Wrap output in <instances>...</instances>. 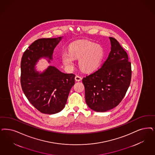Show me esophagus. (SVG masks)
I'll use <instances>...</instances> for the list:
<instances>
[{
	"mask_svg": "<svg viewBox=\"0 0 155 155\" xmlns=\"http://www.w3.org/2000/svg\"><path fill=\"white\" fill-rule=\"evenodd\" d=\"M75 80L76 81H80L82 80V77L79 75H76L75 77Z\"/></svg>",
	"mask_w": 155,
	"mask_h": 155,
	"instance_id": "1",
	"label": "esophagus"
}]
</instances>
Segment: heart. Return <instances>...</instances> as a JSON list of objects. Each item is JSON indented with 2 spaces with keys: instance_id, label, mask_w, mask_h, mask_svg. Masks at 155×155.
I'll return each mask as SVG.
<instances>
[{
  "instance_id": "heart-1",
  "label": "heart",
  "mask_w": 155,
  "mask_h": 155,
  "mask_svg": "<svg viewBox=\"0 0 155 155\" xmlns=\"http://www.w3.org/2000/svg\"><path fill=\"white\" fill-rule=\"evenodd\" d=\"M104 57V50L94 43L81 41L74 43L69 51H64L62 54V62L68 68H73L74 58H80L79 64L84 71H91L97 69Z\"/></svg>"
}]
</instances>
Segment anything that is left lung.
<instances>
[{"instance_id": "8db88e82", "label": "left lung", "mask_w": 155, "mask_h": 155, "mask_svg": "<svg viewBox=\"0 0 155 155\" xmlns=\"http://www.w3.org/2000/svg\"><path fill=\"white\" fill-rule=\"evenodd\" d=\"M111 48L101 68L82 79L85 101L89 108L104 112L117 107L125 96L131 80V64L117 41L109 37Z\"/></svg>"}]
</instances>
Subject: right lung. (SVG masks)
Here are the masks:
<instances>
[{
	"label": "right lung",
	"mask_w": 155,
	"mask_h": 155,
	"mask_svg": "<svg viewBox=\"0 0 155 155\" xmlns=\"http://www.w3.org/2000/svg\"><path fill=\"white\" fill-rule=\"evenodd\" d=\"M63 37L41 38L34 41L25 51L21 60V88L28 100L39 112L52 114L61 112L66 105L70 91L75 84V75L48 66L38 71L41 59L53 61L54 50Z\"/></svg>",
	"instance_id": "1"
}]
</instances>
